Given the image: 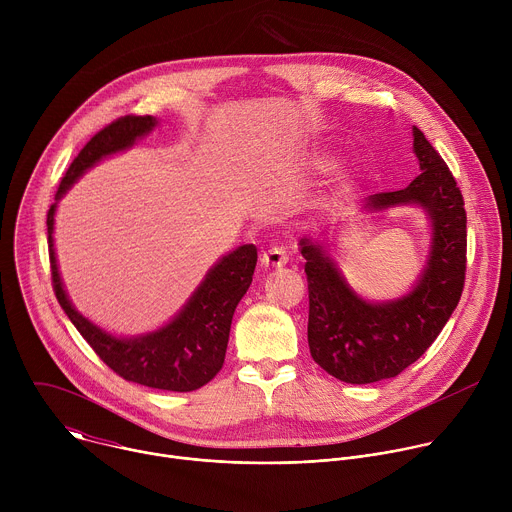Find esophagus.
<instances>
[{"label":"esophagus","mask_w":512,"mask_h":512,"mask_svg":"<svg viewBox=\"0 0 512 512\" xmlns=\"http://www.w3.org/2000/svg\"><path fill=\"white\" fill-rule=\"evenodd\" d=\"M287 263V253L281 247H271L261 255V265L263 267H283Z\"/></svg>","instance_id":"34e87169"}]
</instances>
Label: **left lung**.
Returning a JSON list of instances; mask_svg holds the SVG:
<instances>
[{
    "mask_svg": "<svg viewBox=\"0 0 512 512\" xmlns=\"http://www.w3.org/2000/svg\"><path fill=\"white\" fill-rule=\"evenodd\" d=\"M421 174L403 190L369 196L367 206L419 204L433 225L431 253L411 294L387 304L356 296L332 259L302 239L308 277V344L320 367L352 385L397 377L440 336L456 310L466 279V210L450 168L413 127Z\"/></svg>",
    "mask_w": 512,
    "mask_h": 512,
    "instance_id": "8db88e82",
    "label": "left lung"
}]
</instances>
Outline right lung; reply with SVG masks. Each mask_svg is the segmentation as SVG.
Returning a JSON list of instances; mask_svg holds the SVG:
<instances>
[{"label":"right lung","instance_id":"obj_1","mask_svg":"<svg viewBox=\"0 0 512 512\" xmlns=\"http://www.w3.org/2000/svg\"><path fill=\"white\" fill-rule=\"evenodd\" d=\"M154 125L156 119L152 115H125L97 131L68 166L54 198L58 200L101 158L129 148L137 137L150 133ZM54 210L56 204L46 214L52 289L64 314L107 367L125 381L178 393L196 391L212 381L223 369L235 308L253 281L255 245H243L218 261L168 326L139 338H115L83 318L64 294L52 243Z\"/></svg>","mask_w":512,"mask_h":512}]
</instances>
